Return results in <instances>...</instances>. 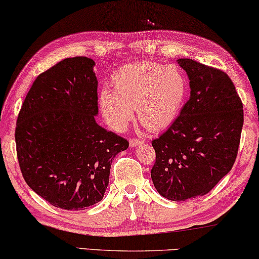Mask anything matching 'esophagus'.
<instances>
[{"mask_svg":"<svg viewBox=\"0 0 259 259\" xmlns=\"http://www.w3.org/2000/svg\"><path fill=\"white\" fill-rule=\"evenodd\" d=\"M142 143H145V140H142V139L132 138L130 140V146L131 147H137L139 145H142Z\"/></svg>","mask_w":259,"mask_h":259,"instance_id":"34e87169","label":"esophagus"}]
</instances>
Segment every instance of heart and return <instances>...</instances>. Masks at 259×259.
Masks as SVG:
<instances>
[{"label": "heart", "mask_w": 259, "mask_h": 259, "mask_svg": "<svg viewBox=\"0 0 259 259\" xmlns=\"http://www.w3.org/2000/svg\"><path fill=\"white\" fill-rule=\"evenodd\" d=\"M113 91L99 95L102 114L117 131L126 128L137 109L146 128L162 130L176 119L188 94V79L175 65L141 61L121 66L112 75Z\"/></svg>", "instance_id": "heart-1"}]
</instances>
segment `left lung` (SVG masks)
<instances>
[{"instance_id": "left-lung-1", "label": "left lung", "mask_w": 259, "mask_h": 259, "mask_svg": "<svg viewBox=\"0 0 259 259\" xmlns=\"http://www.w3.org/2000/svg\"><path fill=\"white\" fill-rule=\"evenodd\" d=\"M178 64L189 79L190 97L171 126L152 140L155 188L169 201L210 192L231 171L243 126V104L231 78L194 59Z\"/></svg>"}]
</instances>
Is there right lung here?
<instances>
[{"instance_id": "right-lung-1", "label": "right lung", "mask_w": 259, "mask_h": 259, "mask_svg": "<svg viewBox=\"0 0 259 259\" xmlns=\"http://www.w3.org/2000/svg\"><path fill=\"white\" fill-rule=\"evenodd\" d=\"M95 62L72 57L37 75L15 132L29 188L64 210H84L104 196L114 156L128 141L97 124Z\"/></svg>"}]
</instances>
